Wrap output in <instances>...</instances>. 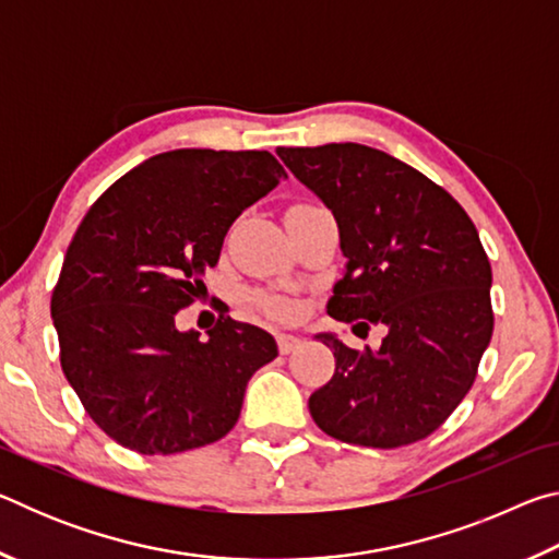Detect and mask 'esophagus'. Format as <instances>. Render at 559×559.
I'll list each match as a JSON object with an SVG mask.
<instances>
[{
  "mask_svg": "<svg viewBox=\"0 0 559 559\" xmlns=\"http://www.w3.org/2000/svg\"><path fill=\"white\" fill-rule=\"evenodd\" d=\"M276 343H278L281 355H288V353H293V349H298V347H300L302 340H300V337H296V335L278 333V335H276Z\"/></svg>",
  "mask_w": 559,
  "mask_h": 559,
  "instance_id": "1",
  "label": "esophagus"
}]
</instances>
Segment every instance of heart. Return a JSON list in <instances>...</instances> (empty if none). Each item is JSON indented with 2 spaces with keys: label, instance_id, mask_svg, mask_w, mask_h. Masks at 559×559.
Listing matches in <instances>:
<instances>
[{
  "label": "heart",
  "instance_id": "obj_1",
  "mask_svg": "<svg viewBox=\"0 0 559 559\" xmlns=\"http://www.w3.org/2000/svg\"><path fill=\"white\" fill-rule=\"evenodd\" d=\"M261 306L266 308L271 316H276V318H288L293 313V308L288 306L286 300H281V298H261Z\"/></svg>",
  "mask_w": 559,
  "mask_h": 559
}]
</instances>
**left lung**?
Here are the masks:
<instances>
[{
  "mask_svg": "<svg viewBox=\"0 0 559 559\" xmlns=\"http://www.w3.org/2000/svg\"><path fill=\"white\" fill-rule=\"evenodd\" d=\"M296 179L320 197L347 259L328 316L382 345L353 349L333 333L335 374L308 400L328 437L396 449L437 431L476 380L493 335L490 263L463 206L429 177L357 143L278 147Z\"/></svg>",
  "mask_w": 559,
  "mask_h": 559,
  "instance_id": "obj_1",
  "label": "left lung"
}]
</instances>
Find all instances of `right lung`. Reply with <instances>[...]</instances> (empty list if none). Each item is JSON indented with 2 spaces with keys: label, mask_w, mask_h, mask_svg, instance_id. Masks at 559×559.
<instances>
[{
  "label": "right lung",
  "mask_w": 559,
  "mask_h": 559,
  "mask_svg": "<svg viewBox=\"0 0 559 559\" xmlns=\"http://www.w3.org/2000/svg\"><path fill=\"white\" fill-rule=\"evenodd\" d=\"M286 169L266 150H173L110 185L83 216L51 296L61 367L98 427L130 451L219 441L276 340L229 316L177 330L224 236Z\"/></svg>",
  "instance_id": "right-lung-1"
}]
</instances>
